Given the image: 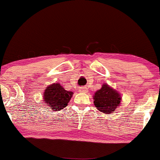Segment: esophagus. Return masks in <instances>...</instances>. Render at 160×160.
Listing matches in <instances>:
<instances>
[{
    "instance_id": "34e87169",
    "label": "esophagus",
    "mask_w": 160,
    "mask_h": 160,
    "mask_svg": "<svg viewBox=\"0 0 160 160\" xmlns=\"http://www.w3.org/2000/svg\"><path fill=\"white\" fill-rule=\"evenodd\" d=\"M79 91L82 92H87L88 89L86 87H85V86H84V87H80V89H79Z\"/></svg>"
}]
</instances>
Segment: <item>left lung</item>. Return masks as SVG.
Here are the masks:
<instances>
[{
	"label": "left lung",
	"instance_id": "8db88e82",
	"mask_svg": "<svg viewBox=\"0 0 160 160\" xmlns=\"http://www.w3.org/2000/svg\"><path fill=\"white\" fill-rule=\"evenodd\" d=\"M121 97L117 91L103 84L102 89L95 93L94 104L98 111L111 113L120 105Z\"/></svg>",
	"mask_w": 160,
	"mask_h": 160
}]
</instances>
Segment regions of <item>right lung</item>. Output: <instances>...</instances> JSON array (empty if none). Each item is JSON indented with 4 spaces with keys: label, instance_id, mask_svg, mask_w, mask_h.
<instances>
[{
    "label": "right lung",
    "instance_id": "obj_1",
    "mask_svg": "<svg viewBox=\"0 0 160 160\" xmlns=\"http://www.w3.org/2000/svg\"><path fill=\"white\" fill-rule=\"evenodd\" d=\"M72 95V92L66 91L59 83H54L45 89L43 99L52 111H60L68 105Z\"/></svg>",
    "mask_w": 160,
    "mask_h": 160
}]
</instances>
